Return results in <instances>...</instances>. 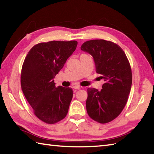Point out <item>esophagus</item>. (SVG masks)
<instances>
[{"label":"esophagus","instance_id":"1","mask_svg":"<svg viewBox=\"0 0 154 154\" xmlns=\"http://www.w3.org/2000/svg\"><path fill=\"white\" fill-rule=\"evenodd\" d=\"M81 88H82V87H81L80 85H75L73 86V88L75 90H79V89H81Z\"/></svg>","mask_w":154,"mask_h":154}]
</instances>
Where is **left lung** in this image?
Segmentation results:
<instances>
[{
  "mask_svg": "<svg viewBox=\"0 0 154 154\" xmlns=\"http://www.w3.org/2000/svg\"><path fill=\"white\" fill-rule=\"evenodd\" d=\"M81 49L92 56L96 73L105 81L100 91L88 88V114L98 123H108L121 113L128 98L132 79L130 62L123 49L109 41H85Z\"/></svg>",
  "mask_w": 154,
  "mask_h": 154,
  "instance_id": "left-lung-1",
  "label": "left lung"
}]
</instances>
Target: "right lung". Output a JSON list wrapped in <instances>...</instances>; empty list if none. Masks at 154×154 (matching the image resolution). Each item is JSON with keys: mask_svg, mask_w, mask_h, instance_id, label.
<instances>
[{"mask_svg": "<svg viewBox=\"0 0 154 154\" xmlns=\"http://www.w3.org/2000/svg\"><path fill=\"white\" fill-rule=\"evenodd\" d=\"M76 41H51L33 46L23 63L21 87L34 113L45 123L66 116L72 98L71 88L56 87L54 77L76 49Z\"/></svg>", "mask_w": 154, "mask_h": 154, "instance_id": "obj_1", "label": "right lung"}]
</instances>
